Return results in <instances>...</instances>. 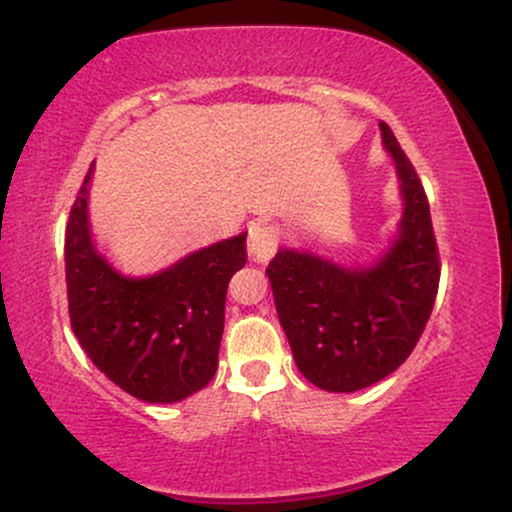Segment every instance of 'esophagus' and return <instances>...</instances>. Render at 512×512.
I'll use <instances>...</instances> for the list:
<instances>
[{"label":"esophagus","mask_w":512,"mask_h":512,"mask_svg":"<svg viewBox=\"0 0 512 512\" xmlns=\"http://www.w3.org/2000/svg\"><path fill=\"white\" fill-rule=\"evenodd\" d=\"M279 240H281V231L276 223H269L264 219L255 221L248 233V255L255 262L272 260L276 248H279Z\"/></svg>","instance_id":"obj_1"}]
</instances>
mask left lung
<instances>
[{"label": "left lung", "instance_id": "left-lung-1", "mask_svg": "<svg viewBox=\"0 0 512 512\" xmlns=\"http://www.w3.org/2000/svg\"><path fill=\"white\" fill-rule=\"evenodd\" d=\"M380 132L404 195L390 252L370 269H346L310 252L279 250L267 267L296 366L327 392H356L395 373L436 303L440 260L424 185L385 122Z\"/></svg>", "mask_w": 512, "mask_h": 512}]
</instances>
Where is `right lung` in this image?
Returning <instances> with one entry per match:
<instances>
[{"label":"right lung","instance_id":"1","mask_svg":"<svg viewBox=\"0 0 512 512\" xmlns=\"http://www.w3.org/2000/svg\"><path fill=\"white\" fill-rule=\"evenodd\" d=\"M91 170L64 238L72 330L117 387L144 402H180L202 390L219 366L226 289L248 262V233L192 252L149 279H127L93 248L86 209Z\"/></svg>","mask_w":512,"mask_h":512}]
</instances>
